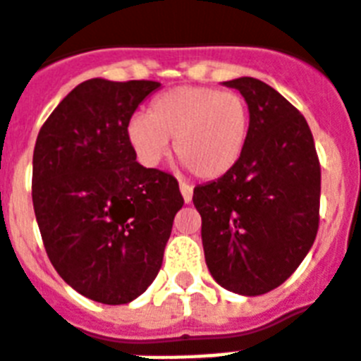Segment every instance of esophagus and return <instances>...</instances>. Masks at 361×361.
Wrapping results in <instances>:
<instances>
[{"mask_svg": "<svg viewBox=\"0 0 361 361\" xmlns=\"http://www.w3.org/2000/svg\"><path fill=\"white\" fill-rule=\"evenodd\" d=\"M180 191H181V197L185 200L187 204L192 200V187L189 183H180Z\"/></svg>", "mask_w": 361, "mask_h": 361, "instance_id": "esophagus-1", "label": "esophagus"}]
</instances>
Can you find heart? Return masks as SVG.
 I'll use <instances>...</instances> for the list:
<instances>
[{
  "label": "heart",
  "instance_id": "heart-1",
  "mask_svg": "<svg viewBox=\"0 0 361 361\" xmlns=\"http://www.w3.org/2000/svg\"><path fill=\"white\" fill-rule=\"evenodd\" d=\"M250 132V107L235 90L176 87L149 104L147 115H134L126 136L145 166H157L174 153L192 176L217 180L240 161Z\"/></svg>",
  "mask_w": 361,
  "mask_h": 361
}]
</instances>
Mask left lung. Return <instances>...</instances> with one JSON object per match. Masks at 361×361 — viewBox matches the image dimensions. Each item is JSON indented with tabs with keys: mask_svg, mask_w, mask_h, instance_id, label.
<instances>
[{
	"mask_svg": "<svg viewBox=\"0 0 361 361\" xmlns=\"http://www.w3.org/2000/svg\"><path fill=\"white\" fill-rule=\"evenodd\" d=\"M250 107L240 161L197 185L206 265L217 284L261 295L284 284L314 244L320 224V161L307 119L254 77L224 82Z\"/></svg>",
	"mask_w": 361,
	"mask_h": 361,
	"instance_id": "left-lung-1",
	"label": "left lung"
}]
</instances>
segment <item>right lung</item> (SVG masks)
I'll use <instances>...</instances> for the list:
<instances>
[{
    "instance_id": "right-lung-1",
    "label": "right lung",
    "mask_w": 361,
    "mask_h": 361,
    "mask_svg": "<svg viewBox=\"0 0 361 361\" xmlns=\"http://www.w3.org/2000/svg\"><path fill=\"white\" fill-rule=\"evenodd\" d=\"M157 81L89 79L43 123L32 200L64 282L104 305L142 295L162 265L183 197L174 176L136 161L126 126Z\"/></svg>"
}]
</instances>
